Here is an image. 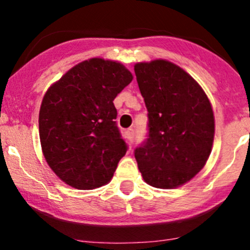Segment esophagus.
<instances>
[{"instance_id": "34e87169", "label": "esophagus", "mask_w": 250, "mask_h": 250, "mask_svg": "<svg viewBox=\"0 0 250 250\" xmlns=\"http://www.w3.org/2000/svg\"><path fill=\"white\" fill-rule=\"evenodd\" d=\"M125 133H127L128 140H129L130 143H133V140H134V129H133V128H129Z\"/></svg>"}]
</instances>
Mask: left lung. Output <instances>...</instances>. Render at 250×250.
Listing matches in <instances>:
<instances>
[{
	"instance_id": "left-lung-1",
	"label": "left lung",
	"mask_w": 250,
	"mask_h": 250,
	"mask_svg": "<svg viewBox=\"0 0 250 250\" xmlns=\"http://www.w3.org/2000/svg\"><path fill=\"white\" fill-rule=\"evenodd\" d=\"M148 111V139L135 150L144 181L176 188L206 166L215 133L213 107L203 88L184 69L166 59L134 65Z\"/></svg>"
}]
</instances>
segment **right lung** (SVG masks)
<instances>
[{"mask_svg": "<svg viewBox=\"0 0 250 250\" xmlns=\"http://www.w3.org/2000/svg\"><path fill=\"white\" fill-rule=\"evenodd\" d=\"M132 80L121 62L90 58L48 88L40 109V141L48 166L66 185L93 190L111 181L127 152L113 121V100Z\"/></svg>", "mask_w": 250, "mask_h": 250, "instance_id": "1", "label": "right lung"}]
</instances>
